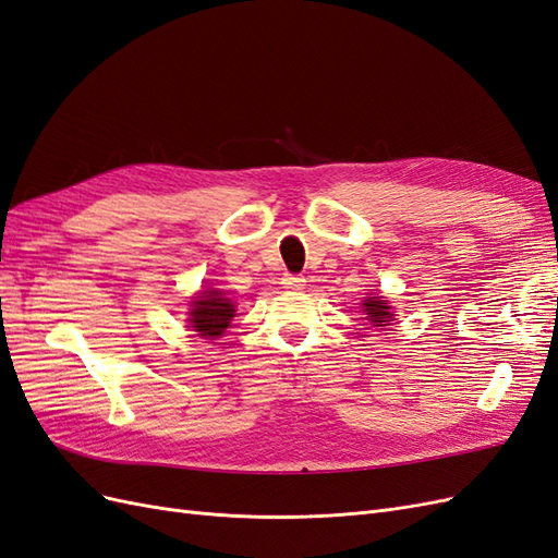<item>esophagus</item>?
I'll return each mask as SVG.
<instances>
[{"label": "esophagus", "instance_id": "esophagus-1", "mask_svg": "<svg viewBox=\"0 0 558 558\" xmlns=\"http://www.w3.org/2000/svg\"><path fill=\"white\" fill-rule=\"evenodd\" d=\"M305 277L302 275H283V279H281V283H283V289H291V291H300V289H305Z\"/></svg>", "mask_w": 558, "mask_h": 558}]
</instances>
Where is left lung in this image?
<instances>
[{"mask_svg":"<svg viewBox=\"0 0 558 558\" xmlns=\"http://www.w3.org/2000/svg\"><path fill=\"white\" fill-rule=\"evenodd\" d=\"M363 307H365V312H367V318L373 320L375 326H388V320H393L391 307H388L384 300L367 298V300L363 302Z\"/></svg>","mask_w":558,"mask_h":558,"instance_id":"left-lung-1","label":"left lung"}]
</instances>
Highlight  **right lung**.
<instances>
[{
	"instance_id": "right-lung-1",
	"label": "right lung",
	"mask_w": 558,
	"mask_h": 558,
	"mask_svg": "<svg viewBox=\"0 0 558 558\" xmlns=\"http://www.w3.org/2000/svg\"><path fill=\"white\" fill-rule=\"evenodd\" d=\"M191 307V328L202 337L223 335L234 316V305L223 295V291L199 293Z\"/></svg>"
}]
</instances>
